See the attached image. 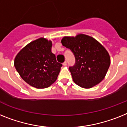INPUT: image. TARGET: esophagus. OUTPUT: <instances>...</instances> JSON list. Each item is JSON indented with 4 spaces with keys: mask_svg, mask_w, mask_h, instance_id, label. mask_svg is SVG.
<instances>
[{
    "mask_svg": "<svg viewBox=\"0 0 127 127\" xmlns=\"http://www.w3.org/2000/svg\"><path fill=\"white\" fill-rule=\"evenodd\" d=\"M63 65H64V66L67 65V62H64L63 63Z\"/></svg>",
    "mask_w": 127,
    "mask_h": 127,
    "instance_id": "34e87169",
    "label": "esophagus"
}]
</instances>
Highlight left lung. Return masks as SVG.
<instances>
[{"label": "left lung", "instance_id": "1", "mask_svg": "<svg viewBox=\"0 0 127 127\" xmlns=\"http://www.w3.org/2000/svg\"><path fill=\"white\" fill-rule=\"evenodd\" d=\"M61 42L75 56V65L70 67L69 71L76 84L91 88L103 80L110 65V57L98 41L79 33L75 37L65 36Z\"/></svg>", "mask_w": 127, "mask_h": 127}]
</instances>
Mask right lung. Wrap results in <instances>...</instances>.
Segmentation results:
<instances>
[{"mask_svg": "<svg viewBox=\"0 0 127 127\" xmlns=\"http://www.w3.org/2000/svg\"><path fill=\"white\" fill-rule=\"evenodd\" d=\"M52 41L40 37L25 46L14 60V66L27 84L38 89L48 88L56 81L62 64L51 51Z\"/></svg>", "mask_w": 127, "mask_h": 127, "instance_id": "right-lung-1", "label": "right lung"}]
</instances>
